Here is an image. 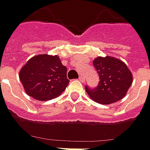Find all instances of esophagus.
Masks as SVG:
<instances>
[{
	"label": "esophagus",
	"mask_w": 150,
	"mask_h": 150,
	"mask_svg": "<svg viewBox=\"0 0 150 150\" xmlns=\"http://www.w3.org/2000/svg\"><path fill=\"white\" fill-rule=\"evenodd\" d=\"M79 80H80V82H84V81H85V79H84L82 76H80V77H79Z\"/></svg>",
	"instance_id": "34e87169"
}]
</instances>
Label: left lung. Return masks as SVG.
I'll return each mask as SVG.
<instances>
[{"label": "left lung", "mask_w": 150, "mask_h": 150, "mask_svg": "<svg viewBox=\"0 0 150 150\" xmlns=\"http://www.w3.org/2000/svg\"><path fill=\"white\" fill-rule=\"evenodd\" d=\"M93 65L100 76L95 88L85 85V91L92 100L103 105L112 104L124 98L132 84L131 72L127 65L114 57H97Z\"/></svg>", "instance_id": "1"}]
</instances>
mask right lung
Listing matches in <instances>:
<instances>
[{"mask_svg":"<svg viewBox=\"0 0 150 150\" xmlns=\"http://www.w3.org/2000/svg\"><path fill=\"white\" fill-rule=\"evenodd\" d=\"M67 68L58 55L39 54L26 62L19 77L26 94L38 100H49L59 96L69 84Z\"/></svg>","mask_w":150,"mask_h":150,"instance_id":"right-lung-1","label":"right lung"}]
</instances>
